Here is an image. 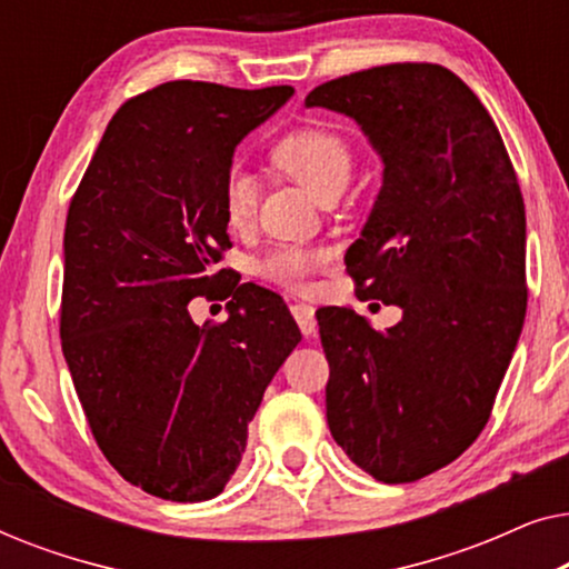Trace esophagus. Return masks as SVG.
I'll return each instance as SVG.
<instances>
[{
  "instance_id": "esophagus-1",
  "label": "esophagus",
  "mask_w": 569,
  "mask_h": 569,
  "mask_svg": "<svg viewBox=\"0 0 569 569\" xmlns=\"http://www.w3.org/2000/svg\"><path fill=\"white\" fill-rule=\"evenodd\" d=\"M292 316L295 321H298L300 331L306 333V337H310V333H316V308L308 306V302H295L292 306Z\"/></svg>"
}]
</instances>
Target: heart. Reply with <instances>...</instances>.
Here are the masks:
<instances>
[{"label": "heart", "instance_id": "b5f03b06", "mask_svg": "<svg viewBox=\"0 0 569 569\" xmlns=\"http://www.w3.org/2000/svg\"><path fill=\"white\" fill-rule=\"evenodd\" d=\"M271 160L279 170L306 186L316 199H337L352 178L355 152L345 134L323 123H306L287 131L271 147ZM220 207L230 228H243L259 207V181L246 168L232 166L222 178ZM331 261L323 246L279 243L261 256L259 277L287 290H306L310 277Z\"/></svg>", "mask_w": 569, "mask_h": 569}]
</instances>
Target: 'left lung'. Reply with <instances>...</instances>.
Returning <instances> with one entry per match:
<instances>
[{
	"instance_id": "left-lung-1",
	"label": "left lung",
	"mask_w": 569,
	"mask_h": 569,
	"mask_svg": "<svg viewBox=\"0 0 569 569\" xmlns=\"http://www.w3.org/2000/svg\"><path fill=\"white\" fill-rule=\"evenodd\" d=\"M306 106L352 116L383 158L347 271L357 298L403 310L386 331L352 308L318 310L326 419L372 479L417 481L479 438L516 352L523 193L492 116L446 67H370L318 84Z\"/></svg>"
}]
</instances>
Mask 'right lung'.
Listing matches in <instances>:
<instances>
[{
	"label": "right lung",
	"instance_id": "right-lung-1",
	"mask_svg": "<svg viewBox=\"0 0 569 569\" xmlns=\"http://www.w3.org/2000/svg\"><path fill=\"white\" fill-rule=\"evenodd\" d=\"M292 92L193 80L139 92L69 201L64 360L108 463L162 500L222 492L263 391L300 341L277 292L214 271L232 248L220 207L232 152ZM193 297H230L231 316L197 327Z\"/></svg>",
	"mask_w": 569,
	"mask_h": 569
}]
</instances>
